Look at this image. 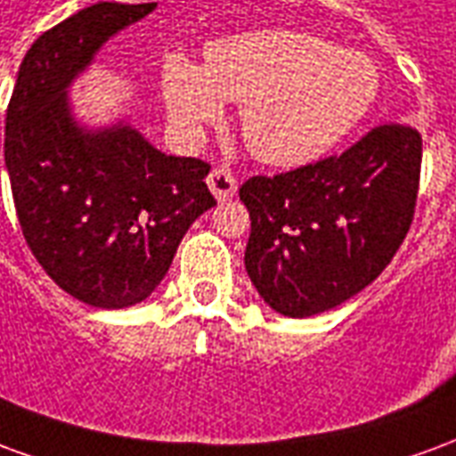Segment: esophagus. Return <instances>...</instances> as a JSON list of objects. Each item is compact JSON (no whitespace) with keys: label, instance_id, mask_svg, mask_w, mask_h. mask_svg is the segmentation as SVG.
I'll list each match as a JSON object with an SVG mask.
<instances>
[{"label":"esophagus","instance_id":"1","mask_svg":"<svg viewBox=\"0 0 456 456\" xmlns=\"http://www.w3.org/2000/svg\"><path fill=\"white\" fill-rule=\"evenodd\" d=\"M208 188L212 190V195L219 202H224V200L234 198V192H237V178L232 175V170L215 168L208 175Z\"/></svg>","mask_w":456,"mask_h":456}]
</instances>
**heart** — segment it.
Returning a JSON list of instances; mask_svg holds the SVG:
<instances>
[{"mask_svg":"<svg viewBox=\"0 0 456 456\" xmlns=\"http://www.w3.org/2000/svg\"><path fill=\"white\" fill-rule=\"evenodd\" d=\"M160 87L183 134L217 121L222 102H239L248 151L268 166L296 168L335 149L369 114L379 73L363 55L317 36L261 28L212 41L202 68L168 55Z\"/></svg>","mask_w":456,"mask_h":456,"instance_id":"b5f03b06","label":"heart"}]
</instances>
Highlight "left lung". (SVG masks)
Masks as SVG:
<instances>
[{
    "label": "left lung",
    "instance_id": "left-lung-1",
    "mask_svg": "<svg viewBox=\"0 0 456 456\" xmlns=\"http://www.w3.org/2000/svg\"><path fill=\"white\" fill-rule=\"evenodd\" d=\"M420 160L418 131L383 124L342 156L248 178L244 266L258 296L281 315L313 317L381 276L411 229Z\"/></svg>",
    "mask_w": 456,
    "mask_h": 456
}]
</instances>
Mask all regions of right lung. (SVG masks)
Returning a JSON list of instances; mask_svg holds the SVG:
<instances>
[{
  "label": "right lung",
  "mask_w": 456,
  "mask_h": 456,
  "mask_svg": "<svg viewBox=\"0 0 456 456\" xmlns=\"http://www.w3.org/2000/svg\"><path fill=\"white\" fill-rule=\"evenodd\" d=\"M153 9L97 2L38 36L6 110L4 163L26 244L65 293L104 310L146 300L190 224L217 205L205 160L166 156L129 121L87 126L73 114L70 85Z\"/></svg>",
  "instance_id": "right-lung-1"
}]
</instances>
